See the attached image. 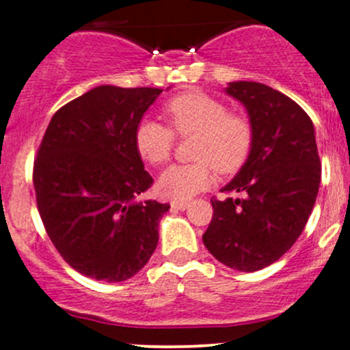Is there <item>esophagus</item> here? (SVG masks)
I'll return each mask as SVG.
<instances>
[{"label": "esophagus", "instance_id": "34e87169", "mask_svg": "<svg viewBox=\"0 0 350 350\" xmlns=\"http://www.w3.org/2000/svg\"><path fill=\"white\" fill-rule=\"evenodd\" d=\"M171 207L176 208V211H186L189 207V202H184V200H172Z\"/></svg>", "mask_w": 350, "mask_h": 350}]
</instances>
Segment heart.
<instances>
[{"label":"heart","instance_id":"1","mask_svg":"<svg viewBox=\"0 0 350 350\" xmlns=\"http://www.w3.org/2000/svg\"><path fill=\"white\" fill-rule=\"evenodd\" d=\"M174 133L196 135L189 164H172L159 176L158 194L171 200H189L212 183V166L222 174L239 170L252 146L250 123L228 113L226 103L202 92H186L164 105ZM174 135L167 126L144 118L135 130V146L143 161L159 166L170 159Z\"/></svg>","mask_w":350,"mask_h":350}]
</instances>
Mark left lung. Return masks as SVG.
<instances>
[{
	"label": "left lung",
	"instance_id": "obj_1",
	"mask_svg": "<svg viewBox=\"0 0 350 350\" xmlns=\"http://www.w3.org/2000/svg\"><path fill=\"white\" fill-rule=\"evenodd\" d=\"M250 120L247 161L222 191L242 198L212 199L204 245L228 268L256 271L284 255L306 226L321 183L314 124L275 88L239 80L226 87Z\"/></svg>",
	"mask_w": 350,
	"mask_h": 350
}]
</instances>
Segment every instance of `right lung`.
<instances>
[{
	"mask_svg": "<svg viewBox=\"0 0 350 350\" xmlns=\"http://www.w3.org/2000/svg\"><path fill=\"white\" fill-rule=\"evenodd\" d=\"M161 92L95 87L55 111L44 133L33 174L39 214L60 256L88 278H131L156 250L170 204L138 199L152 178L135 130Z\"/></svg>",
	"mask_w": 350,
	"mask_h": 350,
	"instance_id": "right-lung-1",
	"label": "right lung"
}]
</instances>
